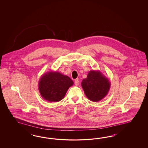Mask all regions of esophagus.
<instances>
[{
  "mask_svg": "<svg viewBox=\"0 0 148 148\" xmlns=\"http://www.w3.org/2000/svg\"><path fill=\"white\" fill-rule=\"evenodd\" d=\"M74 82H75V85H79V81L78 80V79H75Z\"/></svg>",
  "mask_w": 148,
  "mask_h": 148,
  "instance_id": "1",
  "label": "esophagus"
}]
</instances>
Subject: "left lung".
<instances>
[{
    "label": "left lung",
    "instance_id": "8db88e82",
    "mask_svg": "<svg viewBox=\"0 0 148 148\" xmlns=\"http://www.w3.org/2000/svg\"><path fill=\"white\" fill-rule=\"evenodd\" d=\"M81 86L87 98L92 101L101 100L108 95L111 82L99 71H90L87 77L81 82Z\"/></svg>",
    "mask_w": 148,
    "mask_h": 148
}]
</instances>
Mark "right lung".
<instances>
[{
  "label": "right lung",
  "instance_id": "right-lung-1",
  "mask_svg": "<svg viewBox=\"0 0 148 148\" xmlns=\"http://www.w3.org/2000/svg\"><path fill=\"white\" fill-rule=\"evenodd\" d=\"M74 84L72 79L59 72H48L42 75L38 82L41 97L49 102H58L64 97Z\"/></svg>",
  "mask_w": 148,
  "mask_h": 148
}]
</instances>
